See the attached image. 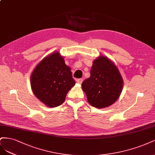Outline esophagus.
<instances>
[{
  "mask_svg": "<svg viewBox=\"0 0 155 155\" xmlns=\"http://www.w3.org/2000/svg\"><path fill=\"white\" fill-rule=\"evenodd\" d=\"M83 82V79L82 78H78L77 80V82L78 84H82Z\"/></svg>",
  "mask_w": 155,
  "mask_h": 155,
  "instance_id": "esophagus-1",
  "label": "esophagus"
}]
</instances>
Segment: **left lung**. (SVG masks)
I'll use <instances>...</instances> for the list:
<instances>
[{"label": "left lung", "mask_w": 155, "mask_h": 155, "mask_svg": "<svg viewBox=\"0 0 155 155\" xmlns=\"http://www.w3.org/2000/svg\"><path fill=\"white\" fill-rule=\"evenodd\" d=\"M90 77L82 84L87 101L91 106L104 108L118 98L123 87V80L118 68L105 57L94 60Z\"/></svg>", "instance_id": "8db88e82"}]
</instances>
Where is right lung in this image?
Here are the masks:
<instances>
[{
    "label": "right lung",
    "mask_w": 155,
    "mask_h": 155,
    "mask_svg": "<svg viewBox=\"0 0 155 155\" xmlns=\"http://www.w3.org/2000/svg\"><path fill=\"white\" fill-rule=\"evenodd\" d=\"M74 84L70 68L58 52L44 58L31 76V86L35 95L50 107L61 105Z\"/></svg>",
    "instance_id": "obj_1"
}]
</instances>
